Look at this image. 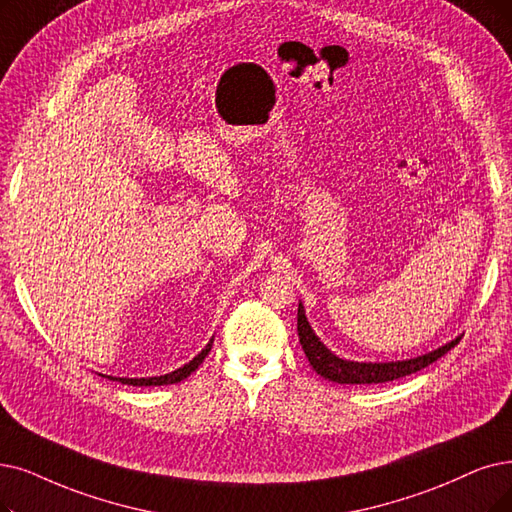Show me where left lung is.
Masks as SVG:
<instances>
[{
	"label": "left lung",
	"instance_id": "obj_1",
	"mask_svg": "<svg viewBox=\"0 0 512 512\" xmlns=\"http://www.w3.org/2000/svg\"><path fill=\"white\" fill-rule=\"evenodd\" d=\"M298 338L302 344V351L313 365V370L323 376L325 380H332L338 384H378V382H391L403 376L416 374L424 370L426 365H431L439 357H443L447 351H452L460 342V338L439 346L437 351H431L426 355L405 359V361H388V363H359V361H346L336 357L327 346L315 336L313 327L309 325V319L304 315L302 302L298 304Z\"/></svg>",
	"mask_w": 512,
	"mask_h": 512
}]
</instances>
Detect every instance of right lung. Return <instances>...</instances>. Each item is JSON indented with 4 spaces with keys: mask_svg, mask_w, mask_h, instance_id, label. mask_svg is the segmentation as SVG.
Instances as JSON below:
<instances>
[{
    "mask_svg": "<svg viewBox=\"0 0 512 512\" xmlns=\"http://www.w3.org/2000/svg\"><path fill=\"white\" fill-rule=\"evenodd\" d=\"M212 342L214 338L206 344V349H203L197 357H193V361L185 363L182 367H178V370L166 374V376H153V378H115V376H107L109 380H117L121 384H128V386H161V384H176L180 380H185L187 376H191L197 367L203 363V359L208 357L210 349H212Z\"/></svg>",
    "mask_w": 512,
    "mask_h": 512,
    "instance_id": "right-lung-1",
    "label": "right lung"
}]
</instances>
